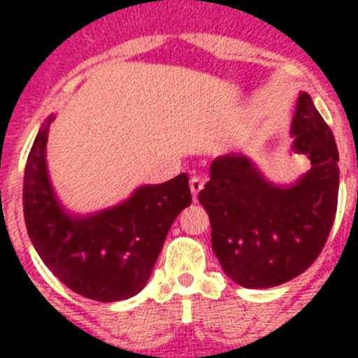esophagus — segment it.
Wrapping results in <instances>:
<instances>
[{"label":"esophagus","instance_id":"34e87169","mask_svg":"<svg viewBox=\"0 0 358 358\" xmlns=\"http://www.w3.org/2000/svg\"><path fill=\"white\" fill-rule=\"evenodd\" d=\"M189 187H191V193H193V199L196 201V196H199L201 189L204 187V182H202L199 176H193V178L189 180Z\"/></svg>","mask_w":358,"mask_h":358}]
</instances>
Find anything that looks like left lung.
<instances>
[{
  "mask_svg": "<svg viewBox=\"0 0 358 358\" xmlns=\"http://www.w3.org/2000/svg\"><path fill=\"white\" fill-rule=\"evenodd\" d=\"M294 150L312 169L292 187L264 180L239 154L212 163L199 201L210 215L212 249L223 271L245 288L288 282L314 264L327 243L338 206V148L306 92L294 117Z\"/></svg>",
  "mask_w": 358,
  "mask_h": 358,
  "instance_id": "8db88e82",
  "label": "left lung"
}]
</instances>
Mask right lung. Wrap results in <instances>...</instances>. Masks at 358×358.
<instances>
[{"mask_svg": "<svg viewBox=\"0 0 358 358\" xmlns=\"http://www.w3.org/2000/svg\"><path fill=\"white\" fill-rule=\"evenodd\" d=\"M48 126L31 146L22 196L36 252L61 282L87 299L113 303L134 297L150 277L171 224L193 201L189 178L178 174L165 184L141 187L120 206L70 217L48 180Z\"/></svg>", "mask_w": 358, "mask_h": 358, "instance_id": "1", "label": "right lung"}]
</instances>
